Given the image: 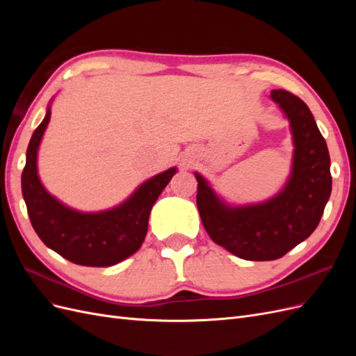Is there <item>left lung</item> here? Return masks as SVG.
Listing matches in <instances>:
<instances>
[{"label": "left lung", "instance_id": "left-lung-1", "mask_svg": "<svg viewBox=\"0 0 356 356\" xmlns=\"http://www.w3.org/2000/svg\"><path fill=\"white\" fill-rule=\"evenodd\" d=\"M272 99L289 118L296 145L293 174L276 197L232 208L196 174V202L204 230L215 243L250 261L276 260L307 239L331 195L330 153L309 106L281 89L272 90Z\"/></svg>", "mask_w": 356, "mask_h": 356}]
</instances>
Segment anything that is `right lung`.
Returning a JSON list of instances; mask_svg holds the SVG:
<instances>
[{"instance_id":"add662e5","label":"right lung","mask_w":356,"mask_h":356,"mask_svg":"<svg viewBox=\"0 0 356 356\" xmlns=\"http://www.w3.org/2000/svg\"><path fill=\"white\" fill-rule=\"evenodd\" d=\"M49 120L50 108L32 134L22 172V193L32 227L42 242L71 263L90 267L120 263L141 248L149 211L177 169H168L145 181L131 199L111 211H72L50 196L37 175V152Z\"/></svg>"}]
</instances>
